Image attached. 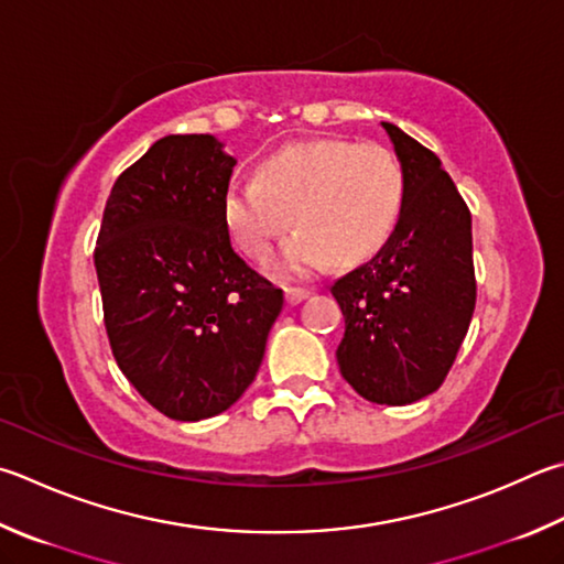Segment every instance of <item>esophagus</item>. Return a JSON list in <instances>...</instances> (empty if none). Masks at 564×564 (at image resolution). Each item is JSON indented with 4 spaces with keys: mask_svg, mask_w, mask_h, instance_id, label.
Masks as SVG:
<instances>
[{
    "mask_svg": "<svg viewBox=\"0 0 564 564\" xmlns=\"http://www.w3.org/2000/svg\"><path fill=\"white\" fill-rule=\"evenodd\" d=\"M308 295H311V291H305V289H285V301H289L291 305L303 303Z\"/></svg>",
    "mask_w": 564,
    "mask_h": 564,
    "instance_id": "obj_1",
    "label": "esophagus"
}]
</instances>
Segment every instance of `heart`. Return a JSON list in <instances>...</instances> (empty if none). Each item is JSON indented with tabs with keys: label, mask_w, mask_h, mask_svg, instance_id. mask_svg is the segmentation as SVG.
I'll use <instances>...</instances> for the list:
<instances>
[{
	"label": "heart",
	"mask_w": 564,
	"mask_h": 564,
	"mask_svg": "<svg viewBox=\"0 0 564 564\" xmlns=\"http://www.w3.org/2000/svg\"><path fill=\"white\" fill-rule=\"evenodd\" d=\"M404 207V172L382 145L352 140L291 142L259 165L256 180L234 177L221 199V217L239 247L253 259L269 256L291 227L273 271L303 279L330 259L357 263L394 231Z\"/></svg>",
	"instance_id": "1"
}]
</instances>
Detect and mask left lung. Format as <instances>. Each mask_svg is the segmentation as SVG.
<instances>
[{
  "label": "left lung",
  "mask_w": 564,
  "mask_h": 564,
  "mask_svg": "<svg viewBox=\"0 0 564 564\" xmlns=\"http://www.w3.org/2000/svg\"><path fill=\"white\" fill-rule=\"evenodd\" d=\"M404 207L380 253L330 285L345 315L337 365L375 404H412L452 370L476 308L470 212L432 150L382 122Z\"/></svg>",
  "instance_id": "8db88e82"
}]
</instances>
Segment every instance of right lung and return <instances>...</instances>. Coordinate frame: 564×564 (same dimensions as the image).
Returning a JSON list of instances; mask_svg holds the SVG:
<instances>
[{"mask_svg": "<svg viewBox=\"0 0 564 564\" xmlns=\"http://www.w3.org/2000/svg\"><path fill=\"white\" fill-rule=\"evenodd\" d=\"M237 158L167 135L112 184L96 247L116 362L177 422L217 416L259 372L283 291L234 251L221 217Z\"/></svg>", "mask_w": 564, "mask_h": 564, "instance_id": "add662e5", "label": "right lung"}]
</instances>
